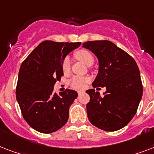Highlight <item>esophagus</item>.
I'll use <instances>...</instances> for the list:
<instances>
[{"label":"esophagus","instance_id":"obj_1","mask_svg":"<svg viewBox=\"0 0 154 154\" xmlns=\"http://www.w3.org/2000/svg\"><path fill=\"white\" fill-rule=\"evenodd\" d=\"M84 92L85 91H83V90H78V91H77V94H78L80 95V94H82V93H84Z\"/></svg>","mask_w":154,"mask_h":154}]
</instances>
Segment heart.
Returning <instances> with one entry per match:
<instances>
[{"label": "heart", "mask_w": 154, "mask_h": 154, "mask_svg": "<svg viewBox=\"0 0 154 154\" xmlns=\"http://www.w3.org/2000/svg\"><path fill=\"white\" fill-rule=\"evenodd\" d=\"M75 57L79 60L84 62L87 65H92L94 62V58L92 55V53L87 49H79L75 53ZM63 72L65 74L69 73L71 69V60L69 57H65L62 61L61 65ZM89 82V78L84 77H80V76H74L71 78L69 81L70 86L76 89H83L85 85Z\"/></svg>", "instance_id": "heart-1"}]
</instances>
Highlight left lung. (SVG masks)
<instances>
[{"label": "left lung", "mask_w": 154, "mask_h": 154, "mask_svg": "<svg viewBox=\"0 0 154 154\" xmlns=\"http://www.w3.org/2000/svg\"><path fill=\"white\" fill-rule=\"evenodd\" d=\"M83 47L99 60L98 74L93 86L106 88L103 96L94 89L86 91L90 97L86 105L88 118L98 129L117 131L131 121L142 97L137 65L131 56L109 41L87 42Z\"/></svg>", "instance_id": "obj_1"}]
</instances>
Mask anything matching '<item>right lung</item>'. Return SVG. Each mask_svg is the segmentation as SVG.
<instances>
[{"instance_id":"add662e5","label":"right lung","mask_w":154,"mask_h":154,"mask_svg":"<svg viewBox=\"0 0 154 154\" xmlns=\"http://www.w3.org/2000/svg\"><path fill=\"white\" fill-rule=\"evenodd\" d=\"M80 45L81 42L45 41L20 65L16 97L24 119L40 133H53L68 122L69 107L77 93L66 89L57 94L53 93V86L63 76L65 56Z\"/></svg>"}]
</instances>
